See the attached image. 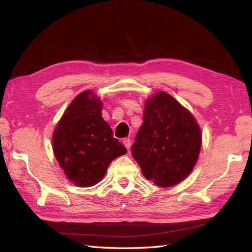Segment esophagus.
Returning a JSON list of instances; mask_svg holds the SVG:
<instances>
[{
  "label": "esophagus",
  "instance_id": "34e87169",
  "mask_svg": "<svg viewBox=\"0 0 252 252\" xmlns=\"http://www.w3.org/2000/svg\"><path fill=\"white\" fill-rule=\"evenodd\" d=\"M123 144H125V146L127 149H130V147H131V140H130V138H125V140H123Z\"/></svg>",
  "mask_w": 252,
  "mask_h": 252
}]
</instances>
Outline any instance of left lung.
I'll use <instances>...</instances> for the list:
<instances>
[{
    "mask_svg": "<svg viewBox=\"0 0 252 252\" xmlns=\"http://www.w3.org/2000/svg\"><path fill=\"white\" fill-rule=\"evenodd\" d=\"M200 147V127L178 100L165 92L146 100L131 153L148 181L160 187L180 183L194 169Z\"/></svg>",
    "mask_w": 252,
    "mask_h": 252,
    "instance_id": "8db88e82",
    "label": "left lung"
}]
</instances>
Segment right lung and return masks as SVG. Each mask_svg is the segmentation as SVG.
I'll use <instances>...</instances> for the list:
<instances>
[{
  "mask_svg": "<svg viewBox=\"0 0 252 252\" xmlns=\"http://www.w3.org/2000/svg\"><path fill=\"white\" fill-rule=\"evenodd\" d=\"M101 108L97 96L84 91L68 106L53 133L58 163L67 179L81 187L98 183L112 160L126 153L101 117Z\"/></svg>",
  "mask_w": 252,
  "mask_h": 252,
  "instance_id": "add662e5",
  "label": "right lung"
}]
</instances>
